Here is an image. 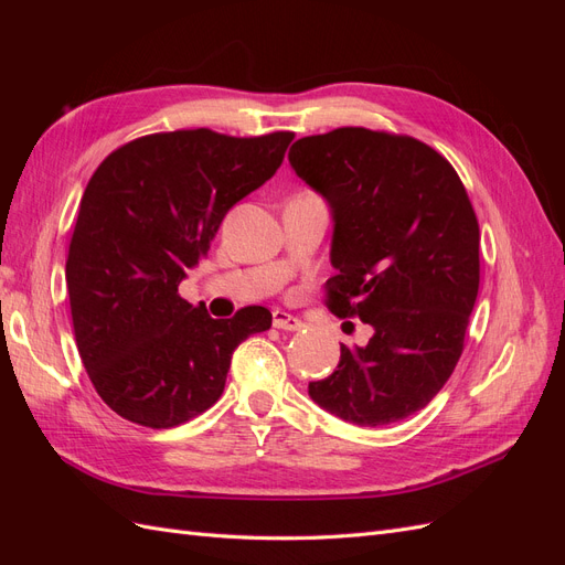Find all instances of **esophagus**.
Returning a JSON list of instances; mask_svg holds the SVG:
<instances>
[{
	"label": "esophagus",
	"instance_id": "34e87169",
	"mask_svg": "<svg viewBox=\"0 0 565 565\" xmlns=\"http://www.w3.org/2000/svg\"><path fill=\"white\" fill-rule=\"evenodd\" d=\"M273 328L285 330V332H297L301 328V320L295 318L292 313L278 309V311H273Z\"/></svg>",
	"mask_w": 565,
	"mask_h": 565
}]
</instances>
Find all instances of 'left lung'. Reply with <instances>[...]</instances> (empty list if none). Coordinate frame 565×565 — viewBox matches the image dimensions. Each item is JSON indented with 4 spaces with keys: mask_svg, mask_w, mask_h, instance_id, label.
<instances>
[{
    "mask_svg": "<svg viewBox=\"0 0 565 565\" xmlns=\"http://www.w3.org/2000/svg\"><path fill=\"white\" fill-rule=\"evenodd\" d=\"M289 164L332 214L328 306L372 328L341 344L337 370L309 396L358 426L401 422L450 380L478 295V221L452 164L386 131L306 136Z\"/></svg>",
    "mask_w": 565,
    "mask_h": 565,
    "instance_id": "left-lung-1",
    "label": "left lung"
}]
</instances>
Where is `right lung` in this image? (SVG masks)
<instances>
[{
  "label": "right lung",
  "instance_id": "1",
  "mask_svg": "<svg viewBox=\"0 0 565 565\" xmlns=\"http://www.w3.org/2000/svg\"><path fill=\"white\" fill-rule=\"evenodd\" d=\"M292 139L183 129L141 136L98 164L65 285L82 363L119 417L150 429L193 419L224 393L237 344L270 328L264 306L214 320L181 299L179 285L233 204L278 172Z\"/></svg>",
  "mask_w": 565,
  "mask_h": 565
}]
</instances>
